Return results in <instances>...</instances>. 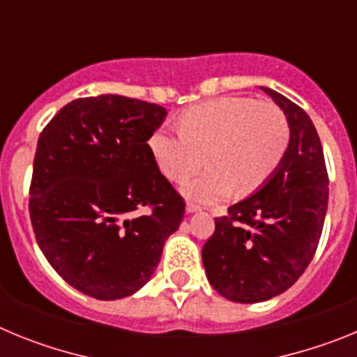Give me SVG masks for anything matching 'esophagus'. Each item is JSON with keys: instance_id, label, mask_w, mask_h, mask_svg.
<instances>
[{"instance_id": "esophagus-1", "label": "esophagus", "mask_w": 357, "mask_h": 357, "mask_svg": "<svg viewBox=\"0 0 357 357\" xmlns=\"http://www.w3.org/2000/svg\"><path fill=\"white\" fill-rule=\"evenodd\" d=\"M185 211H188V213H198V211H200V206H198V204H193V202H188Z\"/></svg>"}]
</instances>
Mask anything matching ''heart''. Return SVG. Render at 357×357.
Returning <instances> with one entry per match:
<instances>
[{
    "mask_svg": "<svg viewBox=\"0 0 357 357\" xmlns=\"http://www.w3.org/2000/svg\"><path fill=\"white\" fill-rule=\"evenodd\" d=\"M181 130L160 128L148 139L157 168L173 182H184L206 164L213 166L182 188L191 200L213 204L236 193L259 191L289 148V123L273 103L227 96L188 109Z\"/></svg>",
    "mask_w": 357,
    "mask_h": 357,
    "instance_id": "heart-1",
    "label": "heart"
}]
</instances>
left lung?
<instances>
[{"mask_svg":"<svg viewBox=\"0 0 357 357\" xmlns=\"http://www.w3.org/2000/svg\"><path fill=\"white\" fill-rule=\"evenodd\" d=\"M289 123V148L275 175L214 220L202 248L207 279L239 304L270 301L295 284L320 241L329 176L320 137L301 107L263 87Z\"/></svg>","mask_w":357,"mask_h":357,"instance_id":"8db88e82","label":"left lung"}]
</instances>
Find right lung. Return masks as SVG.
I'll use <instances>...</instances> for the list:
<instances>
[{
	"mask_svg": "<svg viewBox=\"0 0 357 357\" xmlns=\"http://www.w3.org/2000/svg\"><path fill=\"white\" fill-rule=\"evenodd\" d=\"M166 109L119 94L78 98L40 132L30 184L37 245L62 279L98 301L143 288L184 198L148 148ZM150 206L144 217L128 216Z\"/></svg>",
	"mask_w": 357,
	"mask_h": 357,
	"instance_id": "obj_1",
	"label": "right lung"
}]
</instances>
